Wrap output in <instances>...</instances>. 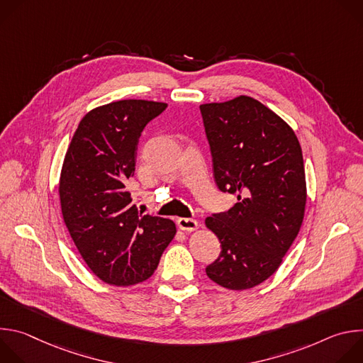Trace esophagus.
<instances>
[{
	"label": "esophagus",
	"instance_id": "esophagus-1",
	"mask_svg": "<svg viewBox=\"0 0 363 363\" xmlns=\"http://www.w3.org/2000/svg\"><path fill=\"white\" fill-rule=\"evenodd\" d=\"M177 223H178V227L186 233H192L198 228V221L194 218H179Z\"/></svg>",
	"mask_w": 363,
	"mask_h": 363
}]
</instances>
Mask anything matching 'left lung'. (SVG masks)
<instances>
[{
  "label": "left lung",
  "mask_w": 363,
  "mask_h": 363,
  "mask_svg": "<svg viewBox=\"0 0 363 363\" xmlns=\"http://www.w3.org/2000/svg\"><path fill=\"white\" fill-rule=\"evenodd\" d=\"M199 109L216 182L237 195L227 213L205 218L223 247L205 272L224 289H252L277 272L300 231L307 199L301 147L290 125L250 96Z\"/></svg>",
  "instance_id": "left-lung-1"
}]
</instances>
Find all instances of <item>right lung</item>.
Instances as JSON below:
<instances>
[{"instance_id":"right-lung-1","label":"right lung","mask_w":363,"mask_h":363,"mask_svg":"<svg viewBox=\"0 0 363 363\" xmlns=\"http://www.w3.org/2000/svg\"><path fill=\"white\" fill-rule=\"evenodd\" d=\"M167 106L128 99L91 109L63 161L59 196L65 224L87 267L112 286L147 280L177 234L174 221L142 216L126 191L140 132Z\"/></svg>"}]
</instances>
